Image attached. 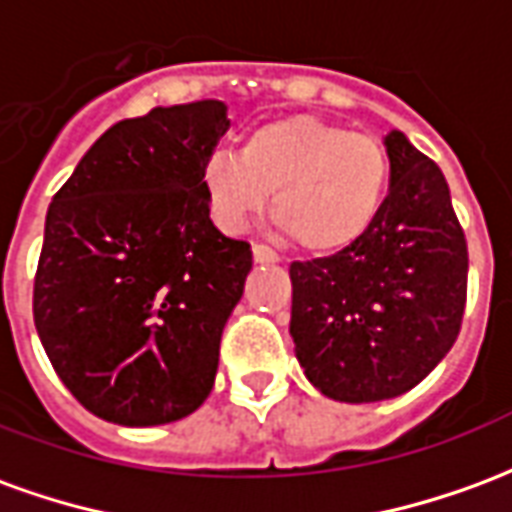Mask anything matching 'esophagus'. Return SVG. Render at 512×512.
<instances>
[{
    "label": "esophagus",
    "mask_w": 512,
    "mask_h": 512,
    "mask_svg": "<svg viewBox=\"0 0 512 512\" xmlns=\"http://www.w3.org/2000/svg\"><path fill=\"white\" fill-rule=\"evenodd\" d=\"M252 257H255L257 263H277L279 255L271 249V246L266 244H255L252 246Z\"/></svg>",
    "instance_id": "1"
}]
</instances>
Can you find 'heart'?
I'll use <instances>...</instances> for the list:
<instances>
[{"mask_svg":"<svg viewBox=\"0 0 512 512\" xmlns=\"http://www.w3.org/2000/svg\"><path fill=\"white\" fill-rule=\"evenodd\" d=\"M213 219L241 230L266 208L293 244L332 255L373 227L389 189V156L376 136L312 115L274 117L241 139L238 156L213 153L200 172Z\"/></svg>","mask_w":512,"mask_h":512,"instance_id":"b5f03b06","label":"heart"}]
</instances>
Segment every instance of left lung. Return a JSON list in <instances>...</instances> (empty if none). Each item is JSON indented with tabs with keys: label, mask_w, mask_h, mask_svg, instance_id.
I'll return each mask as SVG.
<instances>
[{
	"label": "left lung",
	"mask_w": 512,
	"mask_h": 512,
	"mask_svg": "<svg viewBox=\"0 0 512 512\" xmlns=\"http://www.w3.org/2000/svg\"><path fill=\"white\" fill-rule=\"evenodd\" d=\"M389 194L337 255L290 266V337L315 389L376 403L414 389L461 332L469 252L441 169L403 131L384 139Z\"/></svg>",
	"instance_id": "8db88e82"
}]
</instances>
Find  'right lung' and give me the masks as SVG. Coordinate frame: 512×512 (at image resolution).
Listing matches in <instances>:
<instances>
[{"label":"right lung","instance_id":"right-lung-1","mask_svg":"<svg viewBox=\"0 0 512 512\" xmlns=\"http://www.w3.org/2000/svg\"><path fill=\"white\" fill-rule=\"evenodd\" d=\"M227 128L222 101L120 120L51 200L35 329L62 384L106 422L167 425L211 395L252 271L249 244L213 227L200 183Z\"/></svg>","mask_w":512,"mask_h":512}]
</instances>
